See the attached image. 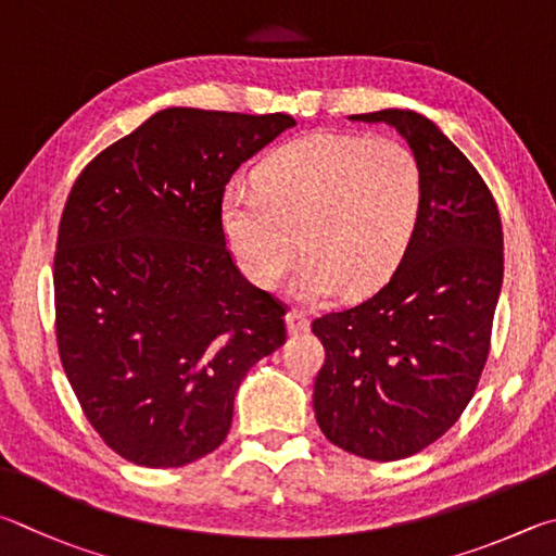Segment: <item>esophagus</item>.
<instances>
[{"mask_svg": "<svg viewBox=\"0 0 556 556\" xmlns=\"http://www.w3.org/2000/svg\"><path fill=\"white\" fill-rule=\"evenodd\" d=\"M286 325L290 334H303L309 329V317L303 313V309H290L286 315Z\"/></svg>", "mask_w": 556, "mask_h": 556, "instance_id": "obj_1", "label": "esophagus"}]
</instances>
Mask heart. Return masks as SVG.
Returning <instances> with one entry per match:
<instances>
[{
  "instance_id": "obj_1",
  "label": "heart",
  "mask_w": 556,
  "mask_h": 556,
  "mask_svg": "<svg viewBox=\"0 0 556 556\" xmlns=\"http://www.w3.org/2000/svg\"><path fill=\"white\" fill-rule=\"evenodd\" d=\"M253 185L222 194L229 249L253 286L276 288L300 253L293 295L317 303L342 290L381 288L420 227L425 178L417 155L395 139L317 131L288 141L256 165Z\"/></svg>"
}]
</instances>
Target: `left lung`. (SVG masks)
<instances>
[{"label":"left lung","instance_id":"1","mask_svg":"<svg viewBox=\"0 0 556 556\" xmlns=\"http://www.w3.org/2000/svg\"><path fill=\"white\" fill-rule=\"evenodd\" d=\"M349 119L383 122L410 143L425 204L391 280L313 323L327 352L313 405L339 450L397 462L440 440L479 386L503 286V227L489 185L427 116L381 110Z\"/></svg>","mask_w":556,"mask_h":556}]
</instances>
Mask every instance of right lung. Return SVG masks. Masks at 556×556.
<instances>
[{"mask_svg": "<svg viewBox=\"0 0 556 556\" xmlns=\"http://www.w3.org/2000/svg\"><path fill=\"white\" fill-rule=\"evenodd\" d=\"M290 114L170 106L85 165L58 227L55 339L106 446L175 469L227 440L233 395L286 344V305L233 263L219 204Z\"/></svg>", "mask_w": 556, "mask_h": 556, "instance_id": "1", "label": "right lung"}]
</instances>
